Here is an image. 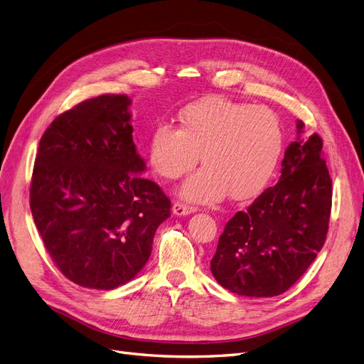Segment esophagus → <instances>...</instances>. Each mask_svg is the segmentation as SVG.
I'll use <instances>...</instances> for the list:
<instances>
[{
    "mask_svg": "<svg viewBox=\"0 0 364 364\" xmlns=\"http://www.w3.org/2000/svg\"><path fill=\"white\" fill-rule=\"evenodd\" d=\"M195 211H196L195 207H191V205H186V203H181V202H176L172 205V213L178 215V217L193 214Z\"/></svg>",
    "mask_w": 364,
    "mask_h": 364,
    "instance_id": "esophagus-1",
    "label": "esophagus"
}]
</instances>
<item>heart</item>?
<instances>
[{"mask_svg": "<svg viewBox=\"0 0 364 364\" xmlns=\"http://www.w3.org/2000/svg\"><path fill=\"white\" fill-rule=\"evenodd\" d=\"M178 120V129L169 123L156 126L149 161L161 177L177 180L199 156L203 166L178 191L184 200L214 203L228 193L248 200L271 181L282 153V129L269 108L214 97L187 105Z\"/></svg>", "mask_w": 364, "mask_h": 364, "instance_id": "obj_1", "label": "heart"}]
</instances>
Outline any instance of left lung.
Instances as JSON below:
<instances>
[{"label":"left lung","instance_id":"obj_1","mask_svg":"<svg viewBox=\"0 0 364 364\" xmlns=\"http://www.w3.org/2000/svg\"><path fill=\"white\" fill-rule=\"evenodd\" d=\"M297 138L284 153L279 181L236 213L221 233L211 272L240 296L272 297L302 277L324 245L331 210V178L323 139Z\"/></svg>","mask_w":364,"mask_h":364}]
</instances>
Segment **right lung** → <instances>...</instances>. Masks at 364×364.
Instances as JSON below:
<instances>
[{
  "mask_svg": "<svg viewBox=\"0 0 364 364\" xmlns=\"http://www.w3.org/2000/svg\"><path fill=\"white\" fill-rule=\"evenodd\" d=\"M131 98L101 95L58 116L40 139L31 213L58 269L86 289L113 290L139 274L171 200L141 177Z\"/></svg>",
  "mask_w": 364,
  "mask_h": 364,
  "instance_id": "1",
  "label": "right lung"
}]
</instances>
